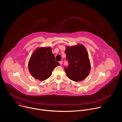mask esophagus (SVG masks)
<instances>
[{
  "label": "esophagus",
  "instance_id": "1",
  "mask_svg": "<svg viewBox=\"0 0 122 122\" xmlns=\"http://www.w3.org/2000/svg\"><path fill=\"white\" fill-rule=\"evenodd\" d=\"M59 63H60V64L61 65V64H62V61H59Z\"/></svg>",
  "mask_w": 122,
  "mask_h": 122
}]
</instances>
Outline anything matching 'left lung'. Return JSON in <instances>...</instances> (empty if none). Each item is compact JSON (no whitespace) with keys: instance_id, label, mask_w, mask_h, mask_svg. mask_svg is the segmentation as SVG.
Returning a JSON list of instances; mask_svg holds the SVG:
<instances>
[{"instance_id":"1","label":"left lung","mask_w":122,"mask_h":122,"mask_svg":"<svg viewBox=\"0 0 122 122\" xmlns=\"http://www.w3.org/2000/svg\"><path fill=\"white\" fill-rule=\"evenodd\" d=\"M65 52L69 63L68 67L64 69L68 77L74 81L84 80L91 70L89 55L85 47L81 44L67 46Z\"/></svg>"}]
</instances>
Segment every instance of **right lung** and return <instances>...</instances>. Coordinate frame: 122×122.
Listing matches in <instances>:
<instances>
[{
  "label": "right lung",
  "instance_id": "right-lung-1",
  "mask_svg": "<svg viewBox=\"0 0 122 122\" xmlns=\"http://www.w3.org/2000/svg\"><path fill=\"white\" fill-rule=\"evenodd\" d=\"M60 65L55 60L51 48L40 47L32 54L28 63V68L31 75L36 79L43 81L50 77L53 69Z\"/></svg>",
  "mask_w": 122,
  "mask_h": 122
}]
</instances>
